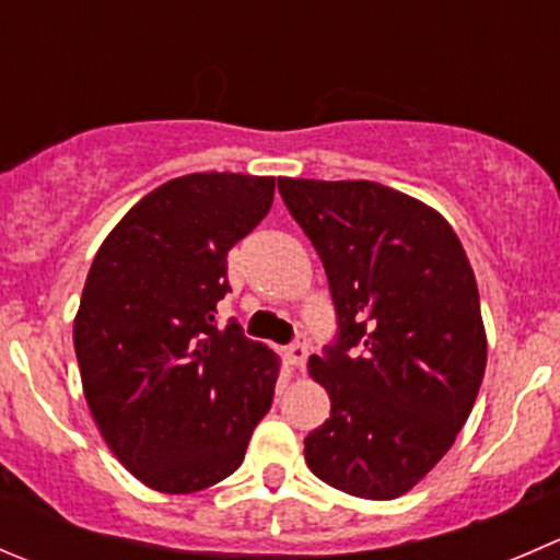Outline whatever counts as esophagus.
Here are the masks:
<instances>
[{
  "label": "esophagus",
  "mask_w": 560,
  "mask_h": 560,
  "mask_svg": "<svg viewBox=\"0 0 560 560\" xmlns=\"http://www.w3.org/2000/svg\"><path fill=\"white\" fill-rule=\"evenodd\" d=\"M287 358H290V363L295 369H303L306 366V358H308V345L306 339H295L290 347H287Z\"/></svg>",
  "instance_id": "esophagus-1"
}]
</instances>
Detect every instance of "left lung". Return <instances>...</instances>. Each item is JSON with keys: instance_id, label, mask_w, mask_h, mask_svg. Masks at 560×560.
<instances>
[{"instance_id": "left-lung-1", "label": "left lung", "mask_w": 560, "mask_h": 560, "mask_svg": "<svg viewBox=\"0 0 560 560\" xmlns=\"http://www.w3.org/2000/svg\"><path fill=\"white\" fill-rule=\"evenodd\" d=\"M328 276L336 336L308 372L330 418L303 454L317 479L390 501L424 479L468 421L487 366L476 276L448 221L369 180L279 177Z\"/></svg>"}]
</instances>
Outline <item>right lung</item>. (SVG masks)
<instances>
[{
	"label": "right lung",
	"mask_w": 560,
	"mask_h": 560,
	"mask_svg": "<svg viewBox=\"0 0 560 560\" xmlns=\"http://www.w3.org/2000/svg\"><path fill=\"white\" fill-rule=\"evenodd\" d=\"M276 177L197 172L136 202L92 259L73 325L86 405L114 457L159 492L235 474L279 361L215 303L226 254L268 215Z\"/></svg>",
	"instance_id": "add662e5"
}]
</instances>
